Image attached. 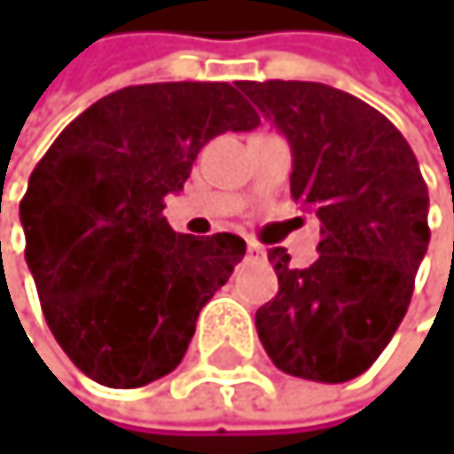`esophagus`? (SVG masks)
<instances>
[{
	"mask_svg": "<svg viewBox=\"0 0 454 454\" xmlns=\"http://www.w3.org/2000/svg\"><path fill=\"white\" fill-rule=\"evenodd\" d=\"M247 255H250V258H264V255H267V250L261 247L258 242H247Z\"/></svg>",
	"mask_w": 454,
	"mask_h": 454,
	"instance_id": "1",
	"label": "esophagus"
}]
</instances>
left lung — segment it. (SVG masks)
I'll list each match as a JSON object with an SVG mask.
<instances>
[{
    "instance_id": "left-lung-1",
    "label": "left lung",
    "mask_w": 454,
    "mask_h": 454,
    "mask_svg": "<svg viewBox=\"0 0 454 454\" xmlns=\"http://www.w3.org/2000/svg\"><path fill=\"white\" fill-rule=\"evenodd\" d=\"M288 138L291 196L321 220L318 258L291 267L270 250L278 296L255 313L258 338L288 376L351 381L403 321L427 250V184L409 141L359 98L316 81H242Z\"/></svg>"
}]
</instances>
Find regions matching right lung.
Here are the masks:
<instances>
[{"label": "right lung", "instance_id": "obj_1", "mask_svg": "<svg viewBox=\"0 0 454 454\" xmlns=\"http://www.w3.org/2000/svg\"><path fill=\"white\" fill-rule=\"evenodd\" d=\"M258 121L223 81L125 86L75 116L35 166L24 255L48 329L92 381L133 389L182 362L245 239L176 234L163 201L207 141Z\"/></svg>", "mask_w": 454, "mask_h": 454}]
</instances>
